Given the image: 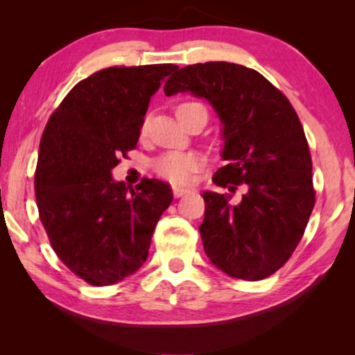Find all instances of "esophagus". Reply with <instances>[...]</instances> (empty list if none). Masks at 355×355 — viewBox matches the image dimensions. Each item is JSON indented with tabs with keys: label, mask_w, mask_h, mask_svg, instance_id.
<instances>
[{
	"label": "esophagus",
	"mask_w": 355,
	"mask_h": 355,
	"mask_svg": "<svg viewBox=\"0 0 355 355\" xmlns=\"http://www.w3.org/2000/svg\"><path fill=\"white\" fill-rule=\"evenodd\" d=\"M189 192H191V189L179 187V186H174V187H173V193H174V197H182V196H186V193H189Z\"/></svg>",
	"instance_id": "esophagus-1"
}]
</instances>
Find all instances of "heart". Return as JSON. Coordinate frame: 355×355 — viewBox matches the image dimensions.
Instances as JSON below:
<instances>
[{
	"label": "heart",
	"instance_id": "b5f03b06",
	"mask_svg": "<svg viewBox=\"0 0 355 355\" xmlns=\"http://www.w3.org/2000/svg\"><path fill=\"white\" fill-rule=\"evenodd\" d=\"M196 106H202L198 103H193V101H184L178 106L176 114L181 116L186 113L191 108H196ZM147 119L142 123V134L147 130ZM205 164V159H203L200 155L197 153H179V152H171L164 153L162 157L155 159L153 169L158 176L166 179L169 182L174 184H187L191 182L193 173H197L198 169L203 168Z\"/></svg>",
	"mask_w": 355,
	"mask_h": 355
}]
</instances>
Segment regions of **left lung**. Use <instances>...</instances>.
Here are the masks:
<instances>
[{"label":"left lung","instance_id":"8db88e82","mask_svg":"<svg viewBox=\"0 0 355 355\" xmlns=\"http://www.w3.org/2000/svg\"><path fill=\"white\" fill-rule=\"evenodd\" d=\"M178 92L207 98L225 125L226 164L213 182L231 193L245 189L239 202L202 193L205 254L232 278H268L294 254L315 205L312 157L299 116L260 72L234 62L176 67L164 94Z\"/></svg>","mask_w":355,"mask_h":355}]
</instances>
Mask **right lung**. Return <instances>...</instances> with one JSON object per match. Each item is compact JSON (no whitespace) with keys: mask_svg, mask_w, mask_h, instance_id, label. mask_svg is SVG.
Here are the masks:
<instances>
[{"mask_svg":"<svg viewBox=\"0 0 355 355\" xmlns=\"http://www.w3.org/2000/svg\"><path fill=\"white\" fill-rule=\"evenodd\" d=\"M174 64L113 66L80 80L53 111L35 169L38 216L62 263L92 286H110L147 260L171 186L134 189L111 169L137 147L150 96Z\"/></svg>","mask_w":355,"mask_h":355,"instance_id":"add662e5","label":"right lung"}]
</instances>
